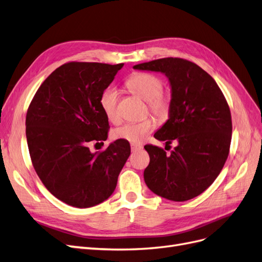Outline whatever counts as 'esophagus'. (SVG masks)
<instances>
[{"label":"esophagus","mask_w":262,"mask_h":262,"mask_svg":"<svg viewBox=\"0 0 262 262\" xmlns=\"http://www.w3.org/2000/svg\"><path fill=\"white\" fill-rule=\"evenodd\" d=\"M130 148H132V151H137V150H140V149L143 148V146L138 144H132Z\"/></svg>","instance_id":"esophagus-1"}]
</instances>
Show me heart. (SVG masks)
Wrapping results in <instances>:
<instances>
[{"label": "heart", "mask_w": 262, "mask_h": 262, "mask_svg": "<svg viewBox=\"0 0 262 262\" xmlns=\"http://www.w3.org/2000/svg\"><path fill=\"white\" fill-rule=\"evenodd\" d=\"M126 86L132 92L148 102L149 110L159 117L168 116L171 108L170 96L162 92V80L148 72H137L126 80ZM119 93L114 88L104 90L100 96V106L103 113L111 122L116 123L119 119L118 113ZM156 123L151 117L136 123H126L115 129L114 136L132 144H139L150 133Z\"/></svg>", "instance_id": "1"}]
</instances>
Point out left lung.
Wrapping results in <instances>:
<instances>
[{
  "label": "left lung",
  "instance_id": "left-lung-1",
  "mask_svg": "<svg viewBox=\"0 0 262 262\" xmlns=\"http://www.w3.org/2000/svg\"><path fill=\"white\" fill-rule=\"evenodd\" d=\"M161 72L169 79L171 108L155 138L178 146L170 154L146 145L150 162L144 171L147 186L170 201L184 202L203 193L222 171L229 152L231 115L215 80L198 64L162 58L133 67Z\"/></svg>",
  "mask_w": 262,
  "mask_h": 262
}]
</instances>
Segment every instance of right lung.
<instances>
[{
  "label": "right lung",
  "instance_id": "right-lung-1",
  "mask_svg": "<svg viewBox=\"0 0 262 262\" xmlns=\"http://www.w3.org/2000/svg\"><path fill=\"white\" fill-rule=\"evenodd\" d=\"M124 63L68 62L37 90L26 114V138L36 173L66 204L86 208L107 200L130 155L117 139L102 152L91 141L106 140L108 118L100 96Z\"/></svg>",
  "mask_w": 262,
  "mask_h": 262
}]
</instances>
